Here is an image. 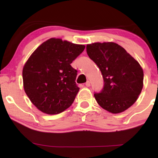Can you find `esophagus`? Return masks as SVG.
<instances>
[{
    "label": "esophagus",
    "instance_id": "34e87169",
    "mask_svg": "<svg viewBox=\"0 0 158 158\" xmlns=\"http://www.w3.org/2000/svg\"><path fill=\"white\" fill-rule=\"evenodd\" d=\"M85 85L87 86V87H89V86L90 85V83L89 81H88L87 82H86V83H85Z\"/></svg>",
    "mask_w": 158,
    "mask_h": 158
}]
</instances>
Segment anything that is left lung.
Here are the masks:
<instances>
[{
	"mask_svg": "<svg viewBox=\"0 0 158 158\" xmlns=\"http://www.w3.org/2000/svg\"><path fill=\"white\" fill-rule=\"evenodd\" d=\"M86 51L100 69L104 82L102 90L94 93L97 103L113 114L132 106L143 87L144 73L139 62L114 42L88 44Z\"/></svg>",
	"mask_w": 158,
	"mask_h": 158,
	"instance_id": "left-lung-1",
	"label": "left lung"
}]
</instances>
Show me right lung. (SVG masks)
Segmentation results:
<instances>
[{
    "mask_svg": "<svg viewBox=\"0 0 158 158\" xmlns=\"http://www.w3.org/2000/svg\"><path fill=\"white\" fill-rule=\"evenodd\" d=\"M85 46L52 38L30 56L23 68L25 93L41 111L57 114L72 105L79 91L77 71L70 65Z\"/></svg>",
    "mask_w": 158,
    "mask_h": 158,
    "instance_id": "obj_1",
    "label": "right lung"
}]
</instances>
